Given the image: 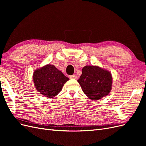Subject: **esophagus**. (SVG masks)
I'll use <instances>...</instances> for the list:
<instances>
[{"label": "esophagus", "instance_id": "esophagus-1", "mask_svg": "<svg viewBox=\"0 0 146 146\" xmlns=\"http://www.w3.org/2000/svg\"><path fill=\"white\" fill-rule=\"evenodd\" d=\"M69 77L70 78H72V79H77V78H78L77 76H75V75H72V76H70Z\"/></svg>", "mask_w": 146, "mask_h": 146}]
</instances>
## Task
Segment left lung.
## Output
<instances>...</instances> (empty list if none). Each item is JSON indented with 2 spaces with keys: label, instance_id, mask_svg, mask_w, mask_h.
I'll list each match as a JSON object with an SVG mask.
<instances>
[{
  "label": "left lung",
  "instance_id": "obj_1",
  "mask_svg": "<svg viewBox=\"0 0 146 146\" xmlns=\"http://www.w3.org/2000/svg\"><path fill=\"white\" fill-rule=\"evenodd\" d=\"M77 82L87 97L93 100L107 96L111 90L112 76L107 70L96 66H86Z\"/></svg>",
  "mask_w": 146,
  "mask_h": 146
}]
</instances>
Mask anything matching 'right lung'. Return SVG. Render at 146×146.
I'll list each match as a JSON object with an SVG mask.
<instances>
[{
    "label": "right lung",
    "instance_id": "1",
    "mask_svg": "<svg viewBox=\"0 0 146 146\" xmlns=\"http://www.w3.org/2000/svg\"><path fill=\"white\" fill-rule=\"evenodd\" d=\"M33 79L37 91L48 98H53L58 94L64 84L69 80L55 66L51 64L35 70Z\"/></svg>",
    "mask_w": 146,
    "mask_h": 146
}]
</instances>
